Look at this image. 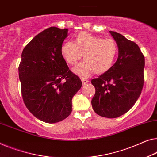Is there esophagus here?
Segmentation results:
<instances>
[{"mask_svg":"<svg viewBox=\"0 0 157 157\" xmlns=\"http://www.w3.org/2000/svg\"><path fill=\"white\" fill-rule=\"evenodd\" d=\"M81 80H82V82L83 84H86V83L89 82V80H87V79H85V78H82Z\"/></svg>","mask_w":157,"mask_h":157,"instance_id":"esophagus-1","label":"esophagus"}]
</instances>
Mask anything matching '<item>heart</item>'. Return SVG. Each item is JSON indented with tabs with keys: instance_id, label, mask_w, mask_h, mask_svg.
I'll list each match as a JSON object with an SVG mask.
<instances>
[{
	"instance_id": "b5f03b06",
	"label": "heart",
	"mask_w": 157,
	"mask_h": 157,
	"mask_svg": "<svg viewBox=\"0 0 157 157\" xmlns=\"http://www.w3.org/2000/svg\"><path fill=\"white\" fill-rule=\"evenodd\" d=\"M117 51L118 46L113 39H103L85 32L77 35L74 43L65 41L60 48L63 58L72 66L78 63L83 55L85 60L74 70L82 77L93 72L102 74L108 71L115 60Z\"/></svg>"
}]
</instances>
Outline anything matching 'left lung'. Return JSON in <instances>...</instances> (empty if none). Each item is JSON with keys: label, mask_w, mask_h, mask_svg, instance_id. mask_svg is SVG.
Instances as JSON below:
<instances>
[{"label": "left lung", "mask_w": 157, "mask_h": 157, "mask_svg": "<svg viewBox=\"0 0 157 157\" xmlns=\"http://www.w3.org/2000/svg\"><path fill=\"white\" fill-rule=\"evenodd\" d=\"M110 33L118 45V57L108 71L91 81L96 90L92 105L98 115L114 118L127 113L141 94L144 56L134 41L118 32Z\"/></svg>", "instance_id": "left-lung-1"}]
</instances>
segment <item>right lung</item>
Here are the masks:
<instances>
[{
  "instance_id": "obj_1",
  "label": "right lung",
  "mask_w": 157,
  "mask_h": 157,
  "mask_svg": "<svg viewBox=\"0 0 157 157\" xmlns=\"http://www.w3.org/2000/svg\"><path fill=\"white\" fill-rule=\"evenodd\" d=\"M67 29L51 27L23 49L18 67L22 99L28 110L48 123L60 122L72 112V99L82 86L60 53Z\"/></svg>"
}]
</instances>
